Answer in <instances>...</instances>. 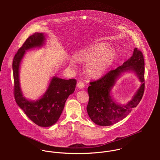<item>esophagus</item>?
I'll return each mask as SVG.
<instances>
[{"mask_svg":"<svg viewBox=\"0 0 160 160\" xmlns=\"http://www.w3.org/2000/svg\"><path fill=\"white\" fill-rule=\"evenodd\" d=\"M77 86L79 89H82L84 87V83L82 81H79L78 84H77Z\"/></svg>","mask_w":160,"mask_h":160,"instance_id":"1","label":"esophagus"}]
</instances>
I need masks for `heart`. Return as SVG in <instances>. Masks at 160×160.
I'll return each mask as SVG.
<instances>
[{
    "mask_svg": "<svg viewBox=\"0 0 160 160\" xmlns=\"http://www.w3.org/2000/svg\"><path fill=\"white\" fill-rule=\"evenodd\" d=\"M105 44H97L81 51L76 60L82 63H89L87 72L89 76L97 78L102 76L111 65L114 60V53L107 50Z\"/></svg>",
    "mask_w": 160,
    "mask_h": 160,
    "instance_id": "obj_1",
    "label": "heart"
}]
</instances>
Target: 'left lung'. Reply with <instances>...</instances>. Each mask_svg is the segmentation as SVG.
<instances>
[{"instance_id":"1","label":"left lung","mask_w":160,"mask_h":160,"mask_svg":"<svg viewBox=\"0 0 160 160\" xmlns=\"http://www.w3.org/2000/svg\"><path fill=\"white\" fill-rule=\"evenodd\" d=\"M132 70L137 74L142 85L132 100L125 106L116 104L112 101L110 91L115 79L121 72ZM145 67L142 52L135 48L133 55L118 68L111 70L100 79L91 81L88 91L89 100L87 112L92 121L97 125L110 126L124 119L140 102L145 90Z\"/></svg>"}]
</instances>
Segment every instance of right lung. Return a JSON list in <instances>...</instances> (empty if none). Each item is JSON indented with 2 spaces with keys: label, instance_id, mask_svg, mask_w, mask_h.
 Returning <instances> with one entry per match:
<instances>
[{
  "label": "right lung",
  "instance_id": "1",
  "mask_svg": "<svg viewBox=\"0 0 160 160\" xmlns=\"http://www.w3.org/2000/svg\"><path fill=\"white\" fill-rule=\"evenodd\" d=\"M45 37L43 33L35 32L30 36L15 54L12 64L14 88L13 93L18 105L26 116L41 127H49L59 119L69 95L76 88L75 79H63L53 77L46 93L39 100L31 102L23 96L19 81V68L25 51L43 45Z\"/></svg>",
  "mask_w": 160,
  "mask_h": 160
}]
</instances>
